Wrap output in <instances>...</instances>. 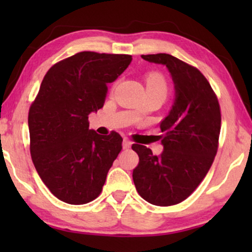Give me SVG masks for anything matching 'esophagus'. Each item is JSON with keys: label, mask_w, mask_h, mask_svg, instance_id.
I'll use <instances>...</instances> for the list:
<instances>
[{"label": "esophagus", "mask_w": 252, "mask_h": 252, "mask_svg": "<svg viewBox=\"0 0 252 252\" xmlns=\"http://www.w3.org/2000/svg\"><path fill=\"white\" fill-rule=\"evenodd\" d=\"M132 146V142L128 139H124L123 141V148L124 149H128V148Z\"/></svg>", "instance_id": "esophagus-1"}]
</instances>
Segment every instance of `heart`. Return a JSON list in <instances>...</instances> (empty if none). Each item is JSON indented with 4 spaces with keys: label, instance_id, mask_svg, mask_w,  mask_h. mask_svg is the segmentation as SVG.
I'll use <instances>...</instances> for the list:
<instances>
[{
    "label": "heart",
    "instance_id": "b5f03b06",
    "mask_svg": "<svg viewBox=\"0 0 252 252\" xmlns=\"http://www.w3.org/2000/svg\"><path fill=\"white\" fill-rule=\"evenodd\" d=\"M146 82L148 94L149 93H151V94H159L164 96V97H166L168 94V84L163 74L158 73V72L148 73Z\"/></svg>",
    "mask_w": 252,
    "mask_h": 252
}]
</instances>
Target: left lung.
<instances>
[{
  "mask_svg": "<svg viewBox=\"0 0 252 252\" xmlns=\"http://www.w3.org/2000/svg\"><path fill=\"white\" fill-rule=\"evenodd\" d=\"M141 57L166 65L174 82L175 101L160 122V156L142 144L132 146L140 159L133 181L139 195L150 204L175 205L194 192L215 160L221 127L220 105L198 68L168 54Z\"/></svg>",
  "mask_w": 252,
  "mask_h": 252,
  "instance_id": "obj_1",
  "label": "left lung"
}]
</instances>
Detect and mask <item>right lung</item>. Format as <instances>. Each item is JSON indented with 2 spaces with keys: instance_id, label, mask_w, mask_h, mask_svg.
<instances>
[{
  "instance_id": "1",
  "label": "right lung",
  "mask_w": 252,
  "mask_h": 252,
  "mask_svg": "<svg viewBox=\"0 0 252 252\" xmlns=\"http://www.w3.org/2000/svg\"><path fill=\"white\" fill-rule=\"evenodd\" d=\"M130 62V55L81 51L44 75L29 111L30 150L41 180L61 201L80 205L101 194L123 137L89 129L88 116L103 108L106 85Z\"/></svg>"
}]
</instances>
